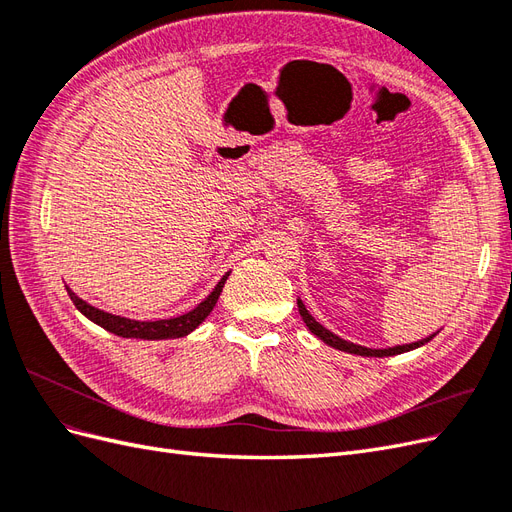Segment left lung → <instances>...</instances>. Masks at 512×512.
Returning a JSON list of instances; mask_svg holds the SVG:
<instances>
[{"label":"left lung","mask_w":512,"mask_h":512,"mask_svg":"<svg viewBox=\"0 0 512 512\" xmlns=\"http://www.w3.org/2000/svg\"><path fill=\"white\" fill-rule=\"evenodd\" d=\"M297 305H299V314H301L303 322L307 324L309 331H312L314 335H318L324 344H329V346H333V348H337V350L350 352V354H361V356H393V354H401V352H408V350H414V348H418V346H423V344L429 342V339H433V335H436V333H433V335L421 339V342L406 344V346H393V348H386V350H371V348H365V346H356V344H352V342H346V339L337 337V335L331 333L329 329H324L322 324L316 322V318L307 312L301 299H297Z\"/></svg>","instance_id":"left-lung-1"}]
</instances>
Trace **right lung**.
Instances as JSON below:
<instances>
[{
	"instance_id": "right-lung-1",
	"label": "right lung",
	"mask_w": 512,
	"mask_h": 512,
	"mask_svg": "<svg viewBox=\"0 0 512 512\" xmlns=\"http://www.w3.org/2000/svg\"><path fill=\"white\" fill-rule=\"evenodd\" d=\"M226 277L228 275L222 277L209 297L205 301H200L192 309V312H185L183 316H177V318L153 320V322H143V320H132V318L108 314V312H102V309L89 305L83 299L76 297L70 288H68V294H70L72 303L76 305V309H79L83 316H87L91 322H96L98 327L106 329L108 333H115L119 337H136V339H173V337H183V335L192 333L198 324L211 314V309L220 299V292L226 284Z\"/></svg>"
}]
</instances>
